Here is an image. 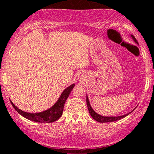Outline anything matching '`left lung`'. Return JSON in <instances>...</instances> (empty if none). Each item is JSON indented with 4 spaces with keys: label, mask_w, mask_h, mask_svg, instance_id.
I'll use <instances>...</instances> for the list:
<instances>
[{
    "label": "left lung",
    "mask_w": 154,
    "mask_h": 154,
    "mask_svg": "<svg viewBox=\"0 0 154 154\" xmlns=\"http://www.w3.org/2000/svg\"><path fill=\"white\" fill-rule=\"evenodd\" d=\"M132 37V38L134 41H135V43H137V41L135 37L133 36V35H131ZM86 102H87V105H88V111H89L90 114L91 115V116L93 118V119L95 120L97 122H100V123H110V122H113V121H119V120L121 119H123L124 117H125L126 116H128V114H130V113H128V114H125L123 116H116V117H113V116H102L101 115H99L95 111H94L93 109H92L91 106H90V104L89 102V100H88V97H86Z\"/></svg>",
    "instance_id": "8db88e82"
}]
</instances>
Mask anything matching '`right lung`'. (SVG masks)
<instances>
[{
  "mask_svg": "<svg viewBox=\"0 0 154 154\" xmlns=\"http://www.w3.org/2000/svg\"><path fill=\"white\" fill-rule=\"evenodd\" d=\"M74 84L69 86L67 88H66L63 92L61 94V96L59 98L55 104L52 106L51 108L48 109L45 111L41 113H27L24 112L20 109H19L11 101V104L12 106L14 107V109L20 113V115H22L23 117L26 118V119L30 120V121L37 122V123H52V122L56 121L57 120H58L62 116L63 113V110H64V106L66 102V99L68 98L69 94L71 93V90L74 87Z\"/></svg>",
  "mask_w": 154,
  "mask_h": 154,
  "instance_id": "obj_1",
  "label": "right lung"
}]
</instances>
